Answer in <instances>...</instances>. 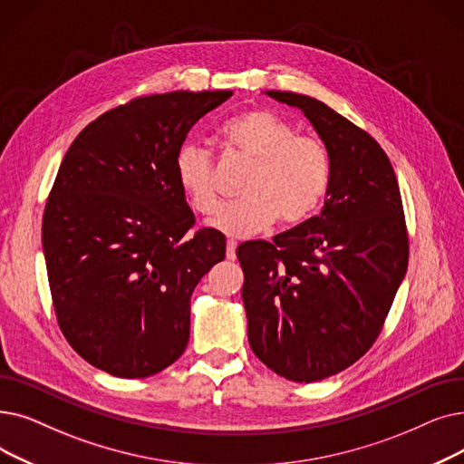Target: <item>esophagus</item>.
<instances>
[{"instance_id": "esophagus-1", "label": "esophagus", "mask_w": 464, "mask_h": 464, "mask_svg": "<svg viewBox=\"0 0 464 464\" xmlns=\"http://www.w3.org/2000/svg\"><path fill=\"white\" fill-rule=\"evenodd\" d=\"M235 250H237V243H235V240H227V245H226V256H227V259H235V257H237Z\"/></svg>"}]
</instances>
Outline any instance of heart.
<instances>
[{
  "instance_id": "b5f03b06",
  "label": "heart",
  "mask_w": 464,
  "mask_h": 464,
  "mask_svg": "<svg viewBox=\"0 0 464 464\" xmlns=\"http://www.w3.org/2000/svg\"><path fill=\"white\" fill-rule=\"evenodd\" d=\"M219 140L229 157H243L254 169L243 186V200L219 208L210 227L233 238L264 231L280 218L299 226L313 218L330 189V155L313 136H299L286 119L269 110H246L227 119ZM176 184L198 214L218 205V169L212 151L186 140L174 155Z\"/></svg>"
}]
</instances>
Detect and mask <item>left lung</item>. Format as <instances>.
<instances>
[{
  "label": "left lung",
  "mask_w": 464,
  "mask_h": 464,
  "mask_svg": "<svg viewBox=\"0 0 464 464\" xmlns=\"http://www.w3.org/2000/svg\"><path fill=\"white\" fill-rule=\"evenodd\" d=\"M266 94L311 121L332 178L320 216L237 248L248 343L275 373L313 382L354 364L381 334L408 271L406 218L391 160L366 130L316 98Z\"/></svg>",
  "instance_id": "1"
}]
</instances>
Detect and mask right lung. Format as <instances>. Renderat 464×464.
<instances>
[{
    "label": "right lung",
    "instance_id": "add662e5",
    "mask_svg": "<svg viewBox=\"0 0 464 464\" xmlns=\"http://www.w3.org/2000/svg\"><path fill=\"white\" fill-rule=\"evenodd\" d=\"M231 94L134 98L79 132L58 169L42 227L53 305L73 351L110 375H155L188 347L191 294L226 237L189 233L174 155Z\"/></svg>",
    "mask_w": 464,
    "mask_h": 464
}]
</instances>
